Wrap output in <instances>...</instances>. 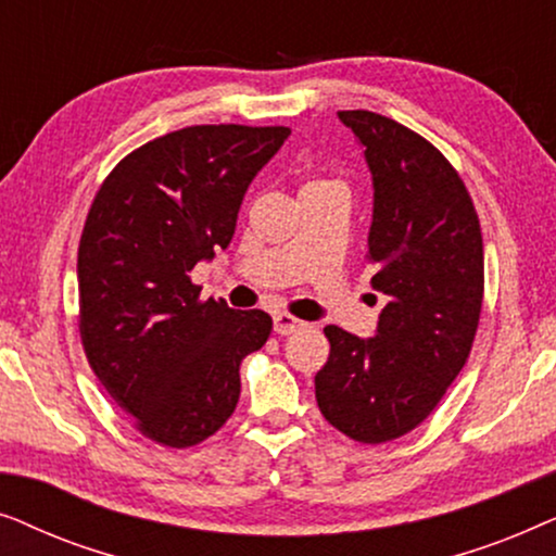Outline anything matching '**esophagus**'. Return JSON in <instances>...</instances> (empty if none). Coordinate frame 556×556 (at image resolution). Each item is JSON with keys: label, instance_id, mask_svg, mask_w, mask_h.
Instances as JSON below:
<instances>
[{"label": "esophagus", "instance_id": "1", "mask_svg": "<svg viewBox=\"0 0 556 556\" xmlns=\"http://www.w3.org/2000/svg\"><path fill=\"white\" fill-rule=\"evenodd\" d=\"M303 329L301 318H295L291 314H276L273 316V331L280 333V337H288V333Z\"/></svg>", "mask_w": 556, "mask_h": 556}]
</instances>
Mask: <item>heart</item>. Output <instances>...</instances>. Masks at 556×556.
I'll return each mask as SVG.
<instances>
[{"label": "heart", "mask_w": 556, "mask_h": 556, "mask_svg": "<svg viewBox=\"0 0 556 556\" xmlns=\"http://www.w3.org/2000/svg\"><path fill=\"white\" fill-rule=\"evenodd\" d=\"M311 185H324V181H311Z\"/></svg>", "instance_id": "b5f03b06"}]
</instances>
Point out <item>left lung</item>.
<instances>
[{
    "label": "left lung",
    "instance_id": "8db88e82",
    "mask_svg": "<svg viewBox=\"0 0 556 556\" xmlns=\"http://www.w3.org/2000/svg\"><path fill=\"white\" fill-rule=\"evenodd\" d=\"M375 185L367 261L390 295L375 339L326 326L316 375L321 415L356 443L415 430L460 375L483 303V238L455 166L420 134L371 111H339Z\"/></svg>",
    "mask_w": 556,
    "mask_h": 556
}]
</instances>
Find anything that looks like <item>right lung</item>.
I'll return each mask as SVG.
<instances>
[{"label":"right lung","mask_w":556,"mask_h":556,"mask_svg":"<svg viewBox=\"0 0 556 556\" xmlns=\"http://www.w3.org/2000/svg\"><path fill=\"white\" fill-rule=\"evenodd\" d=\"M286 126H187L134 149L103 179L78 248V329L98 382L134 428L192 447L240 400V362L270 337L261 308L202 301L189 273L230 245L242 197Z\"/></svg>","instance_id":"1"}]
</instances>
